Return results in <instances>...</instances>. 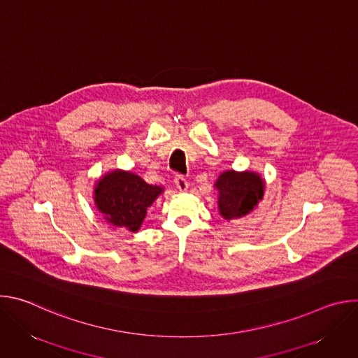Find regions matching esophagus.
<instances>
[{"label":"esophagus","instance_id":"obj_1","mask_svg":"<svg viewBox=\"0 0 358 358\" xmlns=\"http://www.w3.org/2000/svg\"><path fill=\"white\" fill-rule=\"evenodd\" d=\"M174 182H176V185H177V188H178L180 191H187V188H188V181L185 180V177H184V176H181V174H176V177H174Z\"/></svg>","mask_w":358,"mask_h":358}]
</instances>
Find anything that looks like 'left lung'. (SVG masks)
Segmentation results:
<instances>
[{
  "label": "left lung",
  "instance_id": "left-lung-1",
  "mask_svg": "<svg viewBox=\"0 0 358 358\" xmlns=\"http://www.w3.org/2000/svg\"><path fill=\"white\" fill-rule=\"evenodd\" d=\"M215 187L220 191V213L225 220L246 215L264 196L265 182L255 173L225 171Z\"/></svg>",
  "mask_w": 358,
  "mask_h": 358
}]
</instances>
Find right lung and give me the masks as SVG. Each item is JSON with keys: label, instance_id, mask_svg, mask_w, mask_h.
Returning <instances> with one entry per match:
<instances>
[{"label": "right lung", "instance_id": "add662e5", "mask_svg": "<svg viewBox=\"0 0 358 358\" xmlns=\"http://www.w3.org/2000/svg\"><path fill=\"white\" fill-rule=\"evenodd\" d=\"M163 188L150 185L131 173L113 171L101 178L94 189L99 211L115 227L136 232Z\"/></svg>", "mask_w": 358, "mask_h": 358}]
</instances>
